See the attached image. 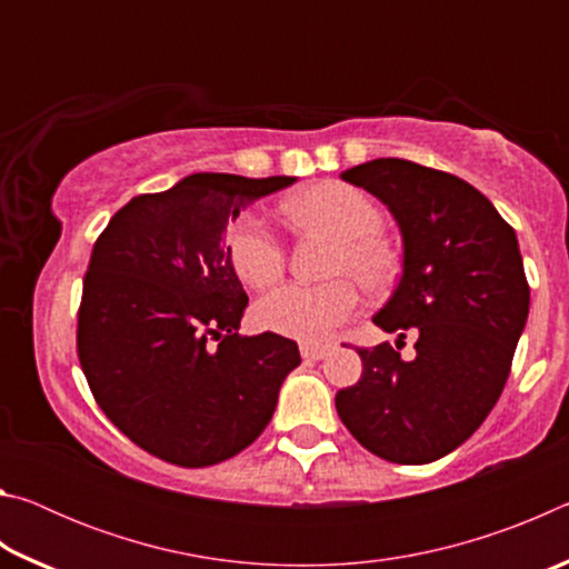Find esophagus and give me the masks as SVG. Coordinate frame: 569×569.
Segmentation results:
<instances>
[{
  "instance_id": "esophagus-1",
  "label": "esophagus",
  "mask_w": 569,
  "mask_h": 569,
  "mask_svg": "<svg viewBox=\"0 0 569 569\" xmlns=\"http://www.w3.org/2000/svg\"><path fill=\"white\" fill-rule=\"evenodd\" d=\"M329 351H331V346H326V343H301V356L306 361H321Z\"/></svg>"
}]
</instances>
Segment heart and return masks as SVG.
<instances>
[{"label": "heart", "instance_id": "heart-1", "mask_svg": "<svg viewBox=\"0 0 569 569\" xmlns=\"http://www.w3.org/2000/svg\"><path fill=\"white\" fill-rule=\"evenodd\" d=\"M301 228H319L336 238L329 273L351 276L363 291L383 293L397 281L401 258L397 246L381 236L383 216L361 188L341 180L311 186L283 206ZM230 263L250 288H268L286 271V248L261 216H240L226 238ZM349 278L321 286L288 283L258 301V321L288 339L323 341L336 326L349 321L359 293Z\"/></svg>", "mask_w": 569, "mask_h": 569}]
</instances>
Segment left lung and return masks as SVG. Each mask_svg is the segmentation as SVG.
Returning <instances> with one entry per match:
<instances>
[{
    "label": "left lung",
    "instance_id": "obj_1",
    "mask_svg": "<svg viewBox=\"0 0 569 569\" xmlns=\"http://www.w3.org/2000/svg\"><path fill=\"white\" fill-rule=\"evenodd\" d=\"M389 208L401 233L399 286L373 323L417 336L403 361L389 343L359 349L363 371L336 393L346 429L393 465H429L475 435L502 393L529 313L512 226L467 180L379 158L341 176Z\"/></svg>",
    "mask_w": 569,
    "mask_h": 569
}]
</instances>
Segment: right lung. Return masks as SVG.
I'll use <instances>...</instances> for the list:
<instances>
[{
  "label": "right lung",
  "mask_w": 569,
  "mask_h": 569,
  "mask_svg": "<svg viewBox=\"0 0 569 569\" xmlns=\"http://www.w3.org/2000/svg\"><path fill=\"white\" fill-rule=\"evenodd\" d=\"M291 176L196 172L110 218L82 283L77 353L124 437L178 467L243 451L301 363L291 339L240 336L248 296L223 243L228 223Z\"/></svg>",
  "instance_id": "add662e5"
}]
</instances>
